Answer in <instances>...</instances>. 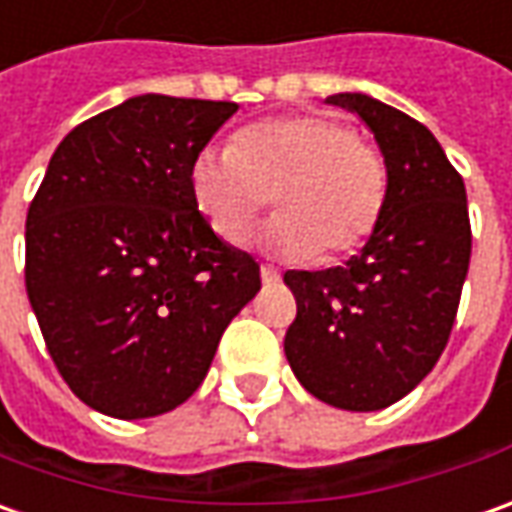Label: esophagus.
<instances>
[{
  "label": "esophagus",
  "instance_id": "1",
  "mask_svg": "<svg viewBox=\"0 0 512 512\" xmlns=\"http://www.w3.org/2000/svg\"><path fill=\"white\" fill-rule=\"evenodd\" d=\"M281 279V273H279V267H273V264H262V281L264 284H276V281Z\"/></svg>",
  "mask_w": 512,
  "mask_h": 512
}]
</instances>
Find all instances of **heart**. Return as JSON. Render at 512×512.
<instances>
[{
	"label": "heart",
	"instance_id": "obj_1",
	"mask_svg": "<svg viewBox=\"0 0 512 512\" xmlns=\"http://www.w3.org/2000/svg\"><path fill=\"white\" fill-rule=\"evenodd\" d=\"M191 194L225 242H236L276 200L281 214L264 228V245L335 262L375 233L389 200V166L349 123L307 112L245 126L228 149L197 154Z\"/></svg>",
	"mask_w": 512,
	"mask_h": 512
}]
</instances>
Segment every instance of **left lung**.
<instances>
[{"label":"left lung","mask_w":512,"mask_h":512,"mask_svg":"<svg viewBox=\"0 0 512 512\" xmlns=\"http://www.w3.org/2000/svg\"><path fill=\"white\" fill-rule=\"evenodd\" d=\"M366 120L389 166V200L366 248L341 267L287 270L296 321L284 355L298 383L346 411L406 397L451 338L471 264L462 174L420 120L360 92L329 95Z\"/></svg>","instance_id":"1"}]
</instances>
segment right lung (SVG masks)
<instances>
[{"label":"right lung","instance_id":"right-lung-1","mask_svg":"<svg viewBox=\"0 0 512 512\" xmlns=\"http://www.w3.org/2000/svg\"><path fill=\"white\" fill-rule=\"evenodd\" d=\"M239 106L137 95L61 140L24 228V287L58 375L89 408L140 420L200 389L259 264L225 245L191 166Z\"/></svg>","mask_w":512,"mask_h":512}]
</instances>
